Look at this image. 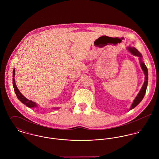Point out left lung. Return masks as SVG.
<instances>
[{"mask_svg": "<svg viewBox=\"0 0 159 159\" xmlns=\"http://www.w3.org/2000/svg\"><path fill=\"white\" fill-rule=\"evenodd\" d=\"M127 50L129 51V52L132 53V55H134V56H137L139 57V60H140V66H141V69L144 72V84L141 87V89L140 91V92L139 93V94H137V96H136V98H135V99L133 101V103L132 104V105L130 106V110L134 108L138 104H139V103L141 102L143 100L144 94L146 93V88L148 86V69L146 66L145 65L144 63L142 61V55L141 53L135 48L134 47H130L129 46L127 48Z\"/></svg>", "mask_w": 159, "mask_h": 159, "instance_id": "8db88e82", "label": "left lung"}]
</instances>
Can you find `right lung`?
I'll list each match as a JSON object with an SVG mask.
<instances>
[{
    "label": "right lung",
    "instance_id": "obj_1",
    "mask_svg": "<svg viewBox=\"0 0 159 159\" xmlns=\"http://www.w3.org/2000/svg\"><path fill=\"white\" fill-rule=\"evenodd\" d=\"M15 69H14V70L13 71V88H14V90H15V92L16 94V96L18 98V99L21 102H22V104H24V105H26L27 107H29V108H37L38 107V104L32 101H30L29 99H27L26 98H25L21 93L19 91V90L18 89V88L16 87V83H15ZM53 109H58L60 108L59 107H57V108H52Z\"/></svg>",
    "mask_w": 159,
    "mask_h": 159
}]
</instances>
